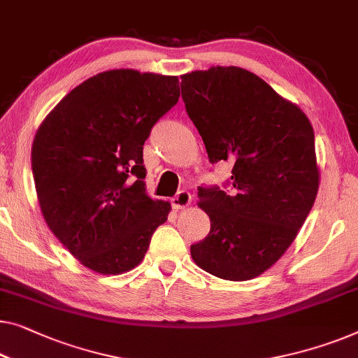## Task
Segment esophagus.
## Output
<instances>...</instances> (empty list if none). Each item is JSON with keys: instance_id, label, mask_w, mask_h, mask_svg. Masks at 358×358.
Wrapping results in <instances>:
<instances>
[{"instance_id": "obj_1", "label": "esophagus", "mask_w": 358, "mask_h": 358, "mask_svg": "<svg viewBox=\"0 0 358 358\" xmlns=\"http://www.w3.org/2000/svg\"><path fill=\"white\" fill-rule=\"evenodd\" d=\"M171 203H173L174 210H184L192 203V195L189 194L187 190H180L178 195L173 196Z\"/></svg>"}]
</instances>
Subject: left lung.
Listing matches in <instances>:
<instances>
[{
    "mask_svg": "<svg viewBox=\"0 0 358 358\" xmlns=\"http://www.w3.org/2000/svg\"><path fill=\"white\" fill-rule=\"evenodd\" d=\"M192 122L211 163L231 162V192L199 189L210 232L190 247L203 271L248 281L291 247L318 194L320 169L308 117L253 72L213 66L180 76Z\"/></svg>",
    "mask_w": 358,
    "mask_h": 358,
    "instance_id": "obj_1",
    "label": "left lung"
}]
</instances>
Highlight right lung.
Here are the masks:
<instances>
[{
    "mask_svg": "<svg viewBox=\"0 0 358 358\" xmlns=\"http://www.w3.org/2000/svg\"><path fill=\"white\" fill-rule=\"evenodd\" d=\"M178 100L176 76L111 69L77 85L40 124L32 173L41 215L92 271H131L168 220L169 201L145 190L143 143Z\"/></svg>",
    "mask_w": 358,
    "mask_h": 358,
    "instance_id": "1",
    "label": "right lung"
}]
</instances>
